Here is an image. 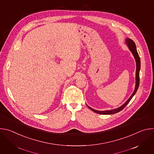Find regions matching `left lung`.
<instances>
[{
    "label": "left lung",
    "mask_w": 154,
    "mask_h": 154,
    "mask_svg": "<svg viewBox=\"0 0 154 154\" xmlns=\"http://www.w3.org/2000/svg\"><path fill=\"white\" fill-rule=\"evenodd\" d=\"M125 43H126V45H127L129 50L131 51V53H132V54H133V55H134V57L135 59V61H136L137 69H136V84H135V90H134V93H132V94H131V96L129 97V99L126 101V102H125L120 107H119L118 108H116V109H111V110H106V111H98V110H96V109H94L91 108L89 106H88L89 107V108L91 109V110L93 111L94 112H96L97 113L101 114V115H112V114H115L116 113H118L120 111H121L122 109H123V108L129 103V102L130 101L131 98L134 97V96L135 94V93H137V91L138 90V88L139 87V85H140V68H141L140 58L139 55L137 52L136 45H135V43L134 42V41L132 39H131L130 38H126Z\"/></svg>",
    "instance_id": "left-lung-1"
}]
</instances>
